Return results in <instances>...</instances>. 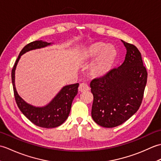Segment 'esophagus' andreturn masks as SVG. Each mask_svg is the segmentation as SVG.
Masks as SVG:
<instances>
[{
    "label": "esophagus",
    "instance_id": "obj_1",
    "mask_svg": "<svg viewBox=\"0 0 161 161\" xmlns=\"http://www.w3.org/2000/svg\"><path fill=\"white\" fill-rule=\"evenodd\" d=\"M88 90H89V86H88V85L85 82H82L80 84V86H79V91L81 92H84Z\"/></svg>",
    "mask_w": 161,
    "mask_h": 161
}]
</instances>
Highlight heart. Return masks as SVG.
I'll use <instances>...</instances> for the list:
<instances>
[{
	"instance_id": "heart-1",
	"label": "heart",
	"mask_w": 161,
	"mask_h": 161,
	"mask_svg": "<svg viewBox=\"0 0 161 161\" xmlns=\"http://www.w3.org/2000/svg\"><path fill=\"white\" fill-rule=\"evenodd\" d=\"M116 54L117 53L113 46H107L103 43H95L83 51L80 59L82 61H90L97 58L91 65V70L93 74L98 75L106 73L112 66Z\"/></svg>"
}]
</instances>
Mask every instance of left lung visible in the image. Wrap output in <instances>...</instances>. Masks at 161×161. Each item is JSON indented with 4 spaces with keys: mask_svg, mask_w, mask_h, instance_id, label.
Here are the masks:
<instances>
[{
    "mask_svg": "<svg viewBox=\"0 0 161 161\" xmlns=\"http://www.w3.org/2000/svg\"><path fill=\"white\" fill-rule=\"evenodd\" d=\"M126 50L124 62L91 81L93 94L91 116L101 126L112 128L134 115L142 103L147 80L141 54L121 39Z\"/></svg>",
    "mask_w": 161,
    "mask_h": 161,
    "instance_id": "1",
    "label": "left lung"
}]
</instances>
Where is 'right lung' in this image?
Wrapping results in <instances>:
<instances>
[{
    "label": "right lung",
    "instance_id": "obj_1",
    "mask_svg": "<svg viewBox=\"0 0 161 161\" xmlns=\"http://www.w3.org/2000/svg\"><path fill=\"white\" fill-rule=\"evenodd\" d=\"M53 44L54 43H47L42 40L28 43L20 51L12 70L14 93L20 111L33 124L47 129L57 127L66 120L70 114L72 102L77 94L79 83L63 86L48 104L42 107H36L26 102L19 95L15 86V71L17 64L23 54L30 50L43 48Z\"/></svg>",
    "mask_w": 161,
    "mask_h": 161
}]
</instances>
